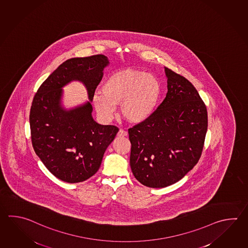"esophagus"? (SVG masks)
<instances>
[{"label":"esophagus","instance_id":"obj_1","mask_svg":"<svg viewBox=\"0 0 248 248\" xmlns=\"http://www.w3.org/2000/svg\"><path fill=\"white\" fill-rule=\"evenodd\" d=\"M127 135H128V132L126 131H124V130H123V129H120L119 132L117 133V136L119 137V138H124V137H126Z\"/></svg>","mask_w":248,"mask_h":248}]
</instances>
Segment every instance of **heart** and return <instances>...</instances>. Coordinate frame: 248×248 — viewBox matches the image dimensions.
I'll list each match as a JSON object with an SVG mask.
<instances>
[{
	"mask_svg": "<svg viewBox=\"0 0 248 248\" xmlns=\"http://www.w3.org/2000/svg\"><path fill=\"white\" fill-rule=\"evenodd\" d=\"M162 93L161 82L144 71L127 69L108 77L101 86V93L93 97L97 113L110 118L120 104V113L127 121L140 124L155 110Z\"/></svg>",
	"mask_w": 248,
	"mask_h": 248,
	"instance_id": "obj_1",
	"label": "heart"
}]
</instances>
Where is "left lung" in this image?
Returning <instances> with one entry per match:
<instances>
[{"instance_id": "obj_1", "label": "left lung", "mask_w": 248, "mask_h": 248, "mask_svg": "<svg viewBox=\"0 0 248 248\" xmlns=\"http://www.w3.org/2000/svg\"><path fill=\"white\" fill-rule=\"evenodd\" d=\"M168 93L147 121L128 130L130 165L142 185L163 188L178 182L200 160L207 112L196 88L164 67Z\"/></svg>"}]
</instances>
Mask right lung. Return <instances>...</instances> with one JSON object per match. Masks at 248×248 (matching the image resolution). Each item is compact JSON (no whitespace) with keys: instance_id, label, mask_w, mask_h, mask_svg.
<instances>
[{"instance_id":"add662e5","label":"right lung","mask_w":248,"mask_h":248,"mask_svg":"<svg viewBox=\"0 0 248 248\" xmlns=\"http://www.w3.org/2000/svg\"><path fill=\"white\" fill-rule=\"evenodd\" d=\"M109 64L103 55L71 58L40 86L31 107V138L46 168L64 182H83L101 166L103 155L119 129L93 120L91 102ZM71 80L86 86L89 101L71 110L61 104L62 87Z\"/></svg>"}]
</instances>
